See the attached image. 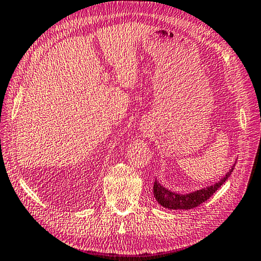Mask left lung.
I'll return each mask as SVG.
<instances>
[{"label": "left lung", "mask_w": 261, "mask_h": 261, "mask_svg": "<svg viewBox=\"0 0 261 261\" xmlns=\"http://www.w3.org/2000/svg\"><path fill=\"white\" fill-rule=\"evenodd\" d=\"M233 168H234V165L232 166L230 171L226 173V175L223 177V178L220 179L218 182H215L214 185L203 188V190L186 194V195L170 192L167 190V188H165L164 186L160 185L156 180L153 184V195L156 197L158 203L160 205H163V206L166 208L191 210L193 207L198 206L199 204L204 203L205 201H207V199L219 190L221 185H223V182L229 178L231 173L233 171Z\"/></svg>", "instance_id": "1"}]
</instances>
